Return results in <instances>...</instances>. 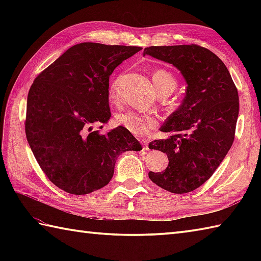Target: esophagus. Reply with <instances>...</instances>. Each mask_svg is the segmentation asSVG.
<instances>
[{
	"mask_svg": "<svg viewBox=\"0 0 261 261\" xmlns=\"http://www.w3.org/2000/svg\"><path fill=\"white\" fill-rule=\"evenodd\" d=\"M141 143H142V146H143V150H148V149H149V147H148V141L142 140Z\"/></svg>",
	"mask_w": 261,
	"mask_h": 261,
	"instance_id": "34e87169",
	"label": "esophagus"
}]
</instances>
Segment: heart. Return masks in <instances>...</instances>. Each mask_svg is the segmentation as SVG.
<instances>
[{
    "instance_id": "obj_1",
    "label": "heart",
    "mask_w": 261,
    "mask_h": 261,
    "mask_svg": "<svg viewBox=\"0 0 261 261\" xmlns=\"http://www.w3.org/2000/svg\"><path fill=\"white\" fill-rule=\"evenodd\" d=\"M152 81L156 88L164 85L175 84L173 76L165 70L154 71L152 75ZM109 93L110 98L112 101H118L120 97V79H115L112 82V84L110 85ZM118 121L122 126H124L127 131H130L132 135L137 137L147 136L150 132V130L158 125V120L153 114L139 113L135 112V111H129V112L120 114Z\"/></svg>"
}]
</instances>
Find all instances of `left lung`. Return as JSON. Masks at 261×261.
Instances as JSON below:
<instances>
[{"label": "left lung", "mask_w": 261, "mask_h": 261, "mask_svg": "<svg viewBox=\"0 0 261 261\" xmlns=\"http://www.w3.org/2000/svg\"><path fill=\"white\" fill-rule=\"evenodd\" d=\"M146 55L173 65L187 84L179 108L160 127L170 136L149 143L169 160L164 171H149V178L171 193L192 192L213 175L233 143L239 115L237 87L224 63L206 48L151 46L145 48Z\"/></svg>", "instance_id": "8db88e82"}]
</instances>
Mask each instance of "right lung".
<instances>
[{"mask_svg": "<svg viewBox=\"0 0 261 261\" xmlns=\"http://www.w3.org/2000/svg\"><path fill=\"white\" fill-rule=\"evenodd\" d=\"M140 47L82 42L39 74L28 94L25 135L51 182L75 195L108 185L122 152L141 150L124 126L94 130L111 118L109 80Z\"/></svg>", "mask_w": 261, "mask_h": 261, "instance_id": "obj_1", "label": "right lung"}]
</instances>
